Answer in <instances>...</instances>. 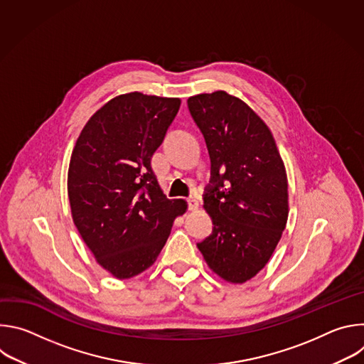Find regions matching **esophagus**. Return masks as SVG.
<instances>
[{"label":"esophagus","mask_w":364,"mask_h":364,"mask_svg":"<svg viewBox=\"0 0 364 364\" xmlns=\"http://www.w3.org/2000/svg\"><path fill=\"white\" fill-rule=\"evenodd\" d=\"M187 205H188V210H191V212H194V210H197L198 209V200L196 198V197H188L187 198Z\"/></svg>","instance_id":"esophagus-1"}]
</instances>
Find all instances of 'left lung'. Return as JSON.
<instances>
[{
  "instance_id": "left-lung-1",
  "label": "left lung",
  "mask_w": 364,
  "mask_h": 364,
  "mask_svg": "<svg viewBox=\"0 0 364 364\" xmlns=\"http://www.w3.org/2000/svg\"><path fill=\"white\" fill-rule=\"evenodd\" d=\"M187 107L210 157L203 200L213 230L197 247L213 272L242 284L268 264L285 229V167L269 128L239 97L201 93Z\"/></svg>"
}]
</instances>
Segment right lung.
I'll use <instances>...</instances> for the list:
<instances>
[{
  "label": "right lung",
  "instance_id": "1",
  "mask_svg": "<svg viewBox=\"0 0 364 364\" xmlns=\"http://www.w3.org/2000/svg\"><path fill=\"white\" fill-rule=\"evenodd\" d=\"M178 97L119 95L82 129L68 193L73 222L102 268L119 279L148 269L164 247L184 200L167 198L151 157L163 144Z\"/></svg>",
  "mask_w": 364,
  "mask_h": 364
}]
</instances>
